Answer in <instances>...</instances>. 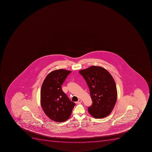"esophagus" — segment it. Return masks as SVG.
<instances>
[{
    "mask_svg": "<svg viewBox=\"0 0 152 152\" xmlns=\"http://www.w3.org/2000/svg\"><path fill=\"white\" fill-rule=\"evenodd\" d=\"M82 102V100L81 99H78V101L77 102V103H80Z\"/></svg>",
    "mask_w": 152,
    "mask_h": 152,
    "instance_id": "obj_1",
    "label": "esophagus"
}]
</instances>
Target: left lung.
Here are the masks:
<instances>
[{
  "label": "left lung",
  "mask_w": 152,
  "mask_h": 152,
  "mask_svg": "<svg viewBox=\"0 0 152 152\" xmlns=\"http://www.w3.org/2000/svg\"><path fill=\"white\" fill-rule=\"evenodd\" d=\"M89 88L92 104L88 112L96 118L108 116L117 100V89L114 78L104 68L91 66L79 71Z\"/></svg>",
  "instance_id": "left-lung-1"
}]
</instances>
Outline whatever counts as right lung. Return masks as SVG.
I'll return each mask as SVG.
<instances>
[{
  "instance_id": "right-lung-1",
  "label": "right lung",
  "mask_w": 152,
  "mask_h": 152,
  "mask_svg": "<svg viewBox=\"0 0 152 152\" xmlns=\"http://www.w3.org/2000/svg\"><path fill=\"white\" fill-rule=\"evenodd\" d=\"M71 72L64 69L51 72L45 78L40 91V103L48 118L63 122L70 117L75 105L61 89V85Z\"/></svg>"
}]
</instances>
